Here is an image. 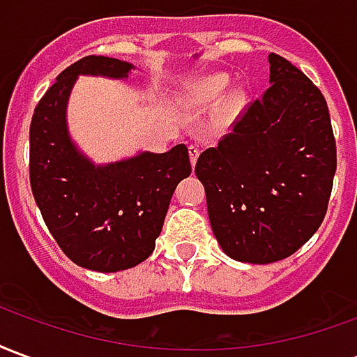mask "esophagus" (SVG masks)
Instances as JSON below:
<instances>
[{
  "label": "esophagus",
  "instance_id": "esophagus-1",
  "mask_svg": "<svg viewBox=\"0 0 357 357\" xmlns=\"http://www.w3.org/2000/svg\"><path fill=\"white\" fill-rule=\"evenodd\" d=\"M199 153H201V151H199V147H197V145H191V147H189V156H191V164H197V158H199Z\"/></svg>",
  "mask_w": 357,
  "mask_h": 357
}]
</instances>
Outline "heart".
I'll return each mask as SVG.
<instances>
[{
    "label": "heart",
    "mask_w": 357,
    "mask_h": 357,
    "mask_svg": "<svg viewBox=\"0 0 357 357\" xmlns=\"http://www.w3.org/2000/svg\"><path fill=\"white\" fill-rule=\"evenodd\" d=\"M227 86V80L222 76H212V78H204V80L197 82L189 88V102L191 105H210L220 97Z\"/></svg>",
    "instance_id": "b5f03b06"
}]
</instances>
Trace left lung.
<instances>
[{"mask_svg": "<svg viewBox=\"0 0 357 357\" xmlns=\"http://www.w3.org/2000/svg\"><path fill=\"white\" fill-rule=\"evenodd\" d=\"M269 84L195 166L212 231L237 262H277L312 239L337 170L321 91L275 53H269Z\"/></svg>", "mask_w": 357, "mask_h": 357, "instance_id": "obj_1", "label": "left lung"}]
</instances>
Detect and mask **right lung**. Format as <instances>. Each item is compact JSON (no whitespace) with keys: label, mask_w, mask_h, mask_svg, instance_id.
Wrapping results in <instances>:
<instances>
[{"label":"right lung","mask_w":357,"mask_h":357,"mask_svg":"<svg viewBox=\"0 0 357 357\" xmlns=\"http://www.w3.org/2000/svg\"><path fill=\"white\" fill-rule=\"evenodd\" d=\"M126 61L89 55L57 76L30 124V185L43 222L61 250L82 268L112 273L155 250L172 195L191 174L189 151L139 153L95 166L66 130V102L80 74L128 78Z\"/></svg>","instance_id":"add662e5"}]
</instances>
